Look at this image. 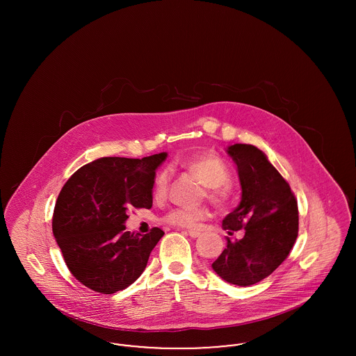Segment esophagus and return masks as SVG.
Wrapping results in <instances>:
<instances>
[{
    "mask_svg": "<svg viewBox=\"0 0 356 356\" xmlns=\"http://www.w3.org/2000/svg\"><path fill=\"white\" fill-rule=\"evenodd\" d=\"M186 234L191 237H193V238L200 236V232L199 231H193V229H188V231H186Z\"/></svg>",
    "mask_w": 356,
    "mask_h": 356,
    "instance_id": "obj_1",
    "label": "esophagus"
}]
</instances>
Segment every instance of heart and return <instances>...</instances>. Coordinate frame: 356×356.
Listing matches in <instances>:
<instances>
[{"instance_id":"b5f03b06","label":"heart","mask_w":356,"mask_h":356,"mask_svg":"<svg viewBox=\"0 0 356 356\" xmlns=\"http://www.w3.org/2000/svg\"><path fill=\"white\" fill-rule=\"evenodd\" d=\"M183 168L192 173L204 186H207V197L215 204L227 203L231 199L232 189L229 186V170L219 156L212 153L197 154L183 163ZM170 172L161 170L153 183V193L157 197L165 195L170 186ZM207 216L204 208H175L164 216V221L183 228H193Z\"/></svg>"}]
</instances>
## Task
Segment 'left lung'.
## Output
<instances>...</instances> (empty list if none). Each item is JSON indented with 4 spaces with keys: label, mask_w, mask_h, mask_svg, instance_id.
Instances as JSON below:
<instances>
[{
    "label": "left lung",
    "mask_w": 356,
    "mask_h": 356,
    "mask_svg": "<svg viewBox=\"0 0 356 356\" xmlns=\"http://www.w3.org/2000/svg\"><path fill=\"white\" fill-rule=\"evenodd\" d=\"M227 153L236 164L241 200L222 220V229L244 236L232 241L212 263L222 280L245 287L270 276L292 250L298 231V203L283 176L266 153L251 144L229 145Z\"/></svg>",
    "instance_id": "left-lung-1"
}]
</instances>
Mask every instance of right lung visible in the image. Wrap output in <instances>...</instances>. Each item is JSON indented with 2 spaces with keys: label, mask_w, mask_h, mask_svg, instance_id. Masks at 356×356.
I'll return each mask as SVG.
<instances>
[{
  "label": "right lung",
  "mask_w": 356,
  "mask_h": 356,
  "mask_svg": "<svg viewBox=\"0 0 356 356\" xmlns=\"http://www.w3.org/2000/svg\"><path fill=\"white\" fill-rule=\"evenodd\" d=\"M167 152L143 159L102 157L76 170L63 186L51 228L69 271L85 287L115 293L147 267L164 232L124 231L131 208L152 207L157 167Z\"/></svg>",
  "instance_id": "add662e5"
}]
</instances>
